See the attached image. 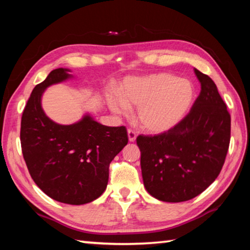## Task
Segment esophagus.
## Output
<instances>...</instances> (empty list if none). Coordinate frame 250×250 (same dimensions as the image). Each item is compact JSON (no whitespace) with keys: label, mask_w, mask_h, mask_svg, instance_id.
Returning a JSON list of instances; mask_svg holds the SVG:
<instances>
[{"label":"esophagus","mask_w":250,"mask_h":250,"mask_svg":"<svg viewBox=\"0 0 250 250\" xmlns=\"http://www.w3.org/2000/svg\"><path fill=\"white\" fill-rule=\"evenodd\" d=\"M128 138H129L130 142H134L135 139H137V132H135V131L132 129H129L128 130Z\"/></svg>","instance_id":"obj_1"}]
</instances>
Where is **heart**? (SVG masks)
Returning a JSON list of instances; mask_svg holds the SVG:
<instances>
[{
    "instance_id": "obj_1",
    "label": "heart",
    "mask_w": 250,
    "mask_h": 250,
    "mask_svg": "<svg viewBox=\"0 0 250 250\" xmlns=\"http://www.w3.org/2000/svg\"><path fill=\"white\" fill-rule=\"evenodd\" d=\"M195 89L188 79L161 73L146 77H129L120 87V95L109 91V108L125 115L129 107H138L141 126L151 133H161L175 126L188 112Z\"/></svg>"
}]
</instances>
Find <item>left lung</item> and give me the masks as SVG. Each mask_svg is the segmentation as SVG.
I'll return each mask as SVG.
<instances>
[{
  "instance_id": "8db88e82",
  "label": "left lung",
  "mask_w": 250,
  "mask_h": 250,
  "mask_svg": "<svg viewBox=\"0 0 250 250\" xmlns=\"http://www.w3.org/2000/svg\"><path fill=\"white\" fill-rule=\"evenodd\" d=\"M200 96L182 121L158 135H139L145 188L156 200H192L216 180L230 141V115L215 83L194 69Z\"/></svg>"
}]
</instances>
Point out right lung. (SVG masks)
Here are the masks:
<instances>
[{"mask_svg": "<svg viewBox=\"0 0 250 250\" xmlns=\"http://www.w3.org/2000/svg\"><path fill=\"white\" fill-rule=\"evenodd\" d=\"M57 68L36 84L21 121V146L29 174L53 200L70 205L95 201L104 192L109 166L128 143L125 126H107L89 115L76 124L58 125L45 115V89L73 77Z\"/></svg>", "mask_w": 250, "mask_h": 250, "instance_id": "right-lung-1", "label": "right lung"}]
</instances>
